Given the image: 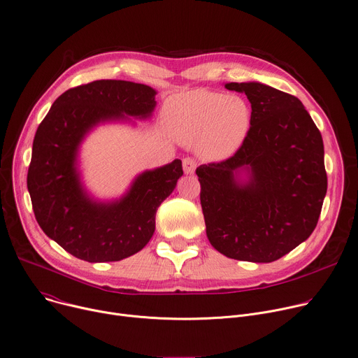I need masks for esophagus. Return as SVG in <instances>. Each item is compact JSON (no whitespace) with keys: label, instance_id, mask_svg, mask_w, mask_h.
I'll list each match as a JSON object with an SVG mask.
<instances>
[{"label":"esophagus","instance_id":"34e87169","mask_svg":"<svg viewBox=\"0 0 358 358\" xmlns=\"http://www.w3.org/2000/svg\"><path fill=\"white\" fill-rule=\"evenodd\" d=\"M182 169H184L185 174H194V171H196V169H197V162L192 158L187 157L182 159Z\"/></svg>","mask_w":358,"mask_h":358}]
</instances>
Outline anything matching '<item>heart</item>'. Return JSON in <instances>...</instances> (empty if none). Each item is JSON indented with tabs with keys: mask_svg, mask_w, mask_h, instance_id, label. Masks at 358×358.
I'll list each match as a JSON object with an SVG mask.
<instances>
[{
	"mask_svg": "<svg viewBox=\"0 0 358 358\" xmlns=\"http://www.w3.org/2000/svg\"><path fill=\"white\" fill-rule=\"evenodd\" d=\"M162 114L177 141L196 144L199 154L211 161L234 155L244 144L252 120L244 96L204 88L173 95Z\"/></svg>",
	"mask_w": 358,
	"mask_h": 358,
	"instance_id": "heart-1",
	"label": "heart"
}]
</instances>
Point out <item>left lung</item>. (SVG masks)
<instances>
[{"label": "left lung", "mask_w": 358, "mask_h": 358, "mask_svg": "<svg viewBox=\"0 0 358 358\" xmlns=\"http://www.w3.org/2000/svg\"><path fill=\"white\" fill-rule=\"evenodd\" d=\"M225 88L247 95L252 120L233 157L196 171L207 237L225 257L271 263L315 229L327 192L322 138L297 96L255 81Z\"/></svg>", "instance_id": "8db88e82"}]
</instances>
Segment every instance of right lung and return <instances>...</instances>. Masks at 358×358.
I'll use <instances>...</instances> for the list:
<instances>
[{
	"label": "right lung",
	"mask_w": 358,
	"mask_h": 358,
	"mask_svg": "<svg viewBox=\"0 0 358 358\" xmlns=\"http://www.w3.org/2000/svg\"><path fill=\"white\" fill-rule=\"evenodd\" d=\"M157 91L121 80L70 88L51 106L32 143L27 187L43 231L88 263L120 262L143 250L155 230V213L182 176L181 159L138 174L118 200L100 201L85 189L78 152L104 122L151 117Z\"/></svg>",
	"instance_id": "add662e5"
}]
</instances>
